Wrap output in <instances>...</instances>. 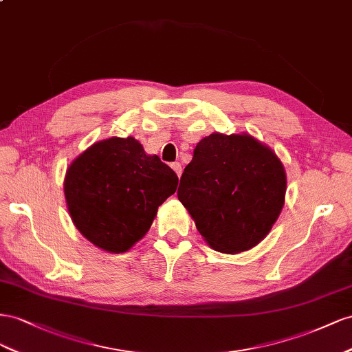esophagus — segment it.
I'll return each instance as SVG.
<instances>
[{
	"instance_id": "obj_1",
	"label": "esophagus",
	"mask_w": 352,
	"mask_h": 352,
	"mask_svg": "<svg viewBox=\"0 0 352 352\" xmlns=\"http://www.w3.org/2000/svg\"><path fill=\"white\" fill-rule=\"evenodd\" d=\"M170 168H173L174 170H175V174L178 175V178L182 177V174H183V169H182V164L179 162H174V164H170Z\"/></svg>"
}]
</instances>
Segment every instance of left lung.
<instances>
[{
	"instance_id": "1",
	"label": "left lung",
	"mask_w": 352,
	"mask_h": 352,
	"mask_svg": "<svg viewBox=\"0 0 352 352\" xmlns=\"http://www.w3.org/2000/svg\"><path fill=\"white\" fill-rule=\"evenodd\" d=\"M177 195L210 248L240 254L264 240L282 212L286 173L252 135L214 133L197 143Z\"/></svg>"
}]
</instances>
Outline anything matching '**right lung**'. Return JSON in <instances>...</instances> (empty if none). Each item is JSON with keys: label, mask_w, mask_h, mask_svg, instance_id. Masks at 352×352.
Listing matches in <instances>:
<instances>
[{"label": "right lung", "mask_w": 352, "mask_h": 352, "mask_svg": "<svg viewBox=\"0 0 352 352\" xmlns=\"http://www.w3.org/2000/svg\"><path fill=\"white\" fill-rule=\"evenodd\" d=\"M178 177L134 137L94 143L69 165L65 197L75 227L110 254L144 237L157 208L175 193Z\"/></svg>", "instance_id": "obj_1"}]
</instances>
